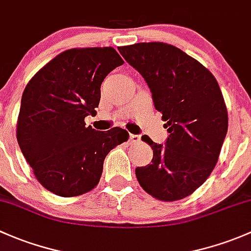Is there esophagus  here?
Segmentation results:
<instances>
[{
  "instance_id": "esophagus-1",
  "label": "esophagus",
  "mask_w": 251,
  "mask_h": 251,
  "mask_svg": "<svg viewBox=\"0 0 251 251\" xmlns=\"http://www.w3.org/2000/svg\"><path fill=\"white\" fill-rule=\"evenodd\" d=\"M129 141H130L131 144L140 143V136H139V135H134V134H130V135H129Z\"/></svg>"
}]
</instances>
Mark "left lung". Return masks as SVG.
Listing matches in <instances>:
<instances>
[{
  "label": "left lung",
  "mask_w": 251,
  "mask_h": 251,
  "mask_svg": "<svg viewBox=\"0 0 251 251\" xmlns=\"http://www.w3.org/2000/svg\"><path fill=\"white\" fill-rule=\"evenodd\" d=\"M118 50L146 81L169 133L164 146L141 138L153 158L136 168V179L156 200H182L211 174L226 136L228 115L218 81L200 61L168 43H135Z\"/></svg>",
  "instance_id": "8db88e82"
}]
</instances>
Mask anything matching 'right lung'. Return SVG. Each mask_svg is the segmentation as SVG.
Listing matches in <instances>:
<instances>
[{
	"instance_id": "obj_1",
	"label": "right lung",
	"mask_w": 251,
	"mask_h": 251,
	"mask_svg": "<svg viewBox=\"0 0 251 251\" xmlns=\"http://www.w3.org/2000/svg\"><path fill=\"white\" fill-rule=\"evenodd\" d=\"M122 64L112 47L68 49L25 87L17 140L36 179L54 195L76 197L97 187L105 157L128 140L120 126L99 131L84 122L99 106L104 78Z\"/></svg>"
}]
</instances>
